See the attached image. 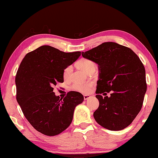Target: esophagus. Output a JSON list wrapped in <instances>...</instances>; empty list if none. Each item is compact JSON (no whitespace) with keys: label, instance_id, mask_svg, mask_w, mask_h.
Segmentation results:
<instances>
[{"label":"esophagus","instance_id":"obj_1","mask_svg":"<svg viewBox=\"0 0 158 158\" xmlns=\"http://www.w3.org/2000/svg\"><path fill=\"white\" fill-rule=\"evenodd\" d=\"M90 97V96L89 95V94H85V95H84V99H85V100H87L88 99H89Z\"/></svg>","mask_w":158,"mask_h":158}]
</instances>
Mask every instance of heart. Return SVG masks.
Returning a JSON list of instances; mask_svg holds the SVG:
<instances>
[{"label": "heart", "mask_w": 158, "mask_h": 158, "mask_svg": "<svg viewBox=\"0 0 158 158\" xmlns=\"http://www.w3.org/2000/svg\"><path fill=\"white\" fill-rule=\"evenodd\" d=\"M76 67L81 69L85 73L88 74L93 70H94L96 68V65L94 63L90 60L89 59H85L82 58L80 59L76 63ZM72 72V68L71 65L67 66L64 69V72H63V76H64V78L65 80H68L70 76H71V73ZM93 84L91 82H88L85 84H82V85H80V84H74V85H72V89L77 91V92L84 93V94H87L89 93L91 89H92Z\"/></svg>", "instance_id": "b5f03b06"}]
</instances>
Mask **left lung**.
<instances>
[{
    "label": "left lung",
    "instance_id": "left-lung-1",
    "mask_svg": "<svg viewBox=\"0 0 158 158\" xmlns=\"http://www.w3.org/2000/svg\"><path fill=\"white\" fill-rule=\"evenodd\" d=\"M84 58L98 64L96 97L99 106L94 120L110 131H121L131 124L141 111L147 90L145 69L131 48L107 42L86 52ZM112 91L110 98L99 94Z\"/></svg>",
    "mask_w": 158,
    "mask_h": 158
}]
</instances>
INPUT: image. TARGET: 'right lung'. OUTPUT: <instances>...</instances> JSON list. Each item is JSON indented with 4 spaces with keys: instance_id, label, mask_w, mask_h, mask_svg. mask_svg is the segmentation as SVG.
<instances>
[{
    "instance_id": "add662e5",
    "label": "right lung",
    "mask_w": 158,
    "mask_h": 158,
    "mask_svg": "<svg viewBox=\"0 0 158 158\" xmlns=\"http://www.w3.org/2000/svg\"><path fill=\"white\" fill-rule=\"evenodd\" d=\"M80 55L44 45L26 54L21 63L15 76L16 99L27 121L42 134L55 136L65 131L76 107L83 102L78 92L70 91L64 99L53 92L57 82H64V69Z\"/></svg>"
}]
</instances>
